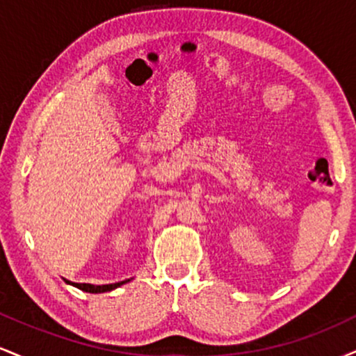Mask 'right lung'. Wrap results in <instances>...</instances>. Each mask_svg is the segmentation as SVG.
<instances>
[{"instance_id": "add662e5", "label": "right lung", "mask_w": 356, "mask_h": 356, "mask_svg": "<svg viewBox=\"0 0 356 356\" xmlns=\"http://www.w3.org/2000/svg\"><path fill=\"white\" fill-rule=\"evenodd\" d=\"M67 281V280H65ZM127 281H130V280H125V281H118V283H112V284H90V283H72V281H67L68 284H72V286H75V288H79V289H81V291H85V293H107V291H112V289H115V288H118V286H122V284H125Z\"/></svg>"}]
</instances>
